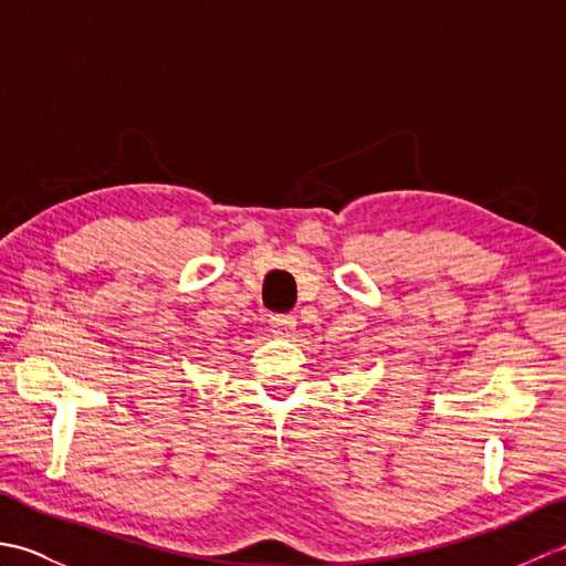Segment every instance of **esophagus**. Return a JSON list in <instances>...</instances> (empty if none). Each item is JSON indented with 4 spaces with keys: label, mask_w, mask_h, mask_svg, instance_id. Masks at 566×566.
<instances>
[{
    "label": "esophagus",
    "mask_w": 566,
    "mask_h": 566,
    "mask_svg": "<svg viewBox=\"0 0 566 566\" xmlns=\"http://www.w3.org/2000/svg\"><path fill=\"white\" fill-rule=\"evenodd\" d=\"M270 326H272L274 333L286 335V333H292L296 328V316H292V314H272Z\"/></svg>",
    "instance_id": "1"
}]
</instances>
